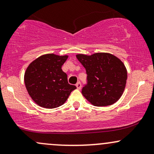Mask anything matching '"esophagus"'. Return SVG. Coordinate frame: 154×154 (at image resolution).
Instances as JSON below:
<instances>
[{
	"label": "esophagus",
	"instance_id": "obj_1",
	"mask_svg": "<svg viewBox=\"0 0 154 154\" xmlns=\"http://www.w3.org/2000/svg\"><path fill=\"white\" fill-rule=\"evenodd\" d=\"M76 87H77V88L78 90H80L81 89V87H82V85H81V83L79 82H77V84H76Z\"/></svg>",
	"mask_w": 154,
	"mask_h": 154
}]
</instances>
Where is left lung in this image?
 Wrapping results in <instances>:
<instances>
[{
    "label": "left lung",
    "mask_w": 154,
    "mask_h": 154,
    "mask_svg": "<svg viewBox=\"0 0 154 154\" xmlns=\"http://www.w3.org/2000/svg\"><path fill=\"white\" fill-rule=\"evenodd\" d=\"M76 57L85 68L88 84L82 90L83 96L95 106H106L121 98L126 86L128 72L122 61L108 53Z\"/></svg>",
    "instance_id": "obj_1"
}]
</instances>
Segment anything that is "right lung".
<instances>
[{"instance_id":"right-lung-1","label":"right lung","mask_w":154,"mask_h":154,"mask_svg":"<svg viewBox=\"0 0 154 154\" xmlns=\"http://www.w3.org/2000/svg\"><path fill=\"white\" fill-rule=\"evenodd\" d=\"M68 56L45 54L26 68L24 83L35 103L46 109H54L66 102L76 86L68 83L67 75L61 69Z\"/></svg>"}]
</instances>
